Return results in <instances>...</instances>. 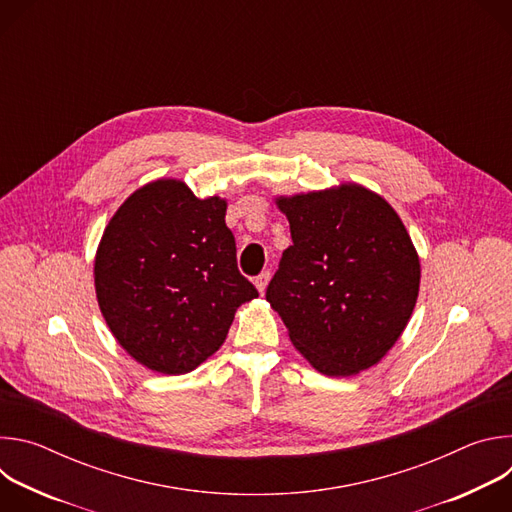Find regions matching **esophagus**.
<instances>
[{
	"label": "esophagus",
	"mask_w": 512,
	"mask_h": 512,
	"mask_svg": "<svg viewBox=\"0 0 512 512\" xmlns=\"http://www.w3.org/2000/svg\"><path fill=\"white\" fill-rule=\"evenodd\" d=\"M269 279H271V273H269V271H263V273H259V275L255 277V287H257V291H259L261 296L265 294V289H267Z\"/></svg>",
	"instance_id": "obj_1"
}]
</instances>
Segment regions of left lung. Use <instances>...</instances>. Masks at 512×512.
Returning a JSON list of instances; mask_svg holds the SVG:
<instances>
[{"mask_svg":"<svg viewBox=\"0 0 512 512\" xmlns=\"http://www.w3.org/2000/svg\"><path fill=\"white\" fill-rule=\"evenodd\" d=\"M291 243L267 302L289 340L328 377L367 371L403 334L421 265L395 208L360 184L279 196Z\"/></svg>","mask_w":512,"mask_h":512,"instance_id":"obj_1","label":"left lung"}]
</instances>
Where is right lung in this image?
Wrapping results in <instances>:
<instances>
[{
	"instance_id": "add662e5",
	"label": "right lung",
	"mask_w": 512,
	"mask_h": 512,
	"mask_svg": "<svg viewBox=\"0 0 512 512\" xmlns=\"http://www.w3.org/2000/svg\"><path fill=\"white\" fill-rule=\"evenodd\" d=\"M227 200L196 198L174 178L135 190L113 214L95 255L101 314L143 367L194 371L225 342L255 285L237 267Z\"/></svg>"
}]
</instances>
